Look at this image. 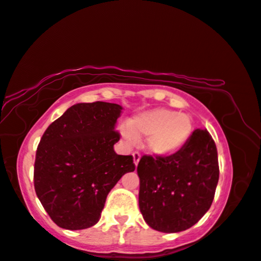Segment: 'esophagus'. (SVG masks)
Masks as SVG:
<instances>
[{
	"mask_svg": "<svg viewBox=\"0 0 261 261\" xmlns=\"http://www.w3.org/2000/svg\"><path fill=\"white\" fill-rule=\"evenodd\" d=\"M132 156H134V163H135V166L137 167L139 160H141V153L137 152V151H135L134 153H132Z\"/></svg>",
	"mask_w": 261,
	"mask_h": 261,
	"instance_id": "34e87169",
	"label": "esophagus"
}]
</instances>
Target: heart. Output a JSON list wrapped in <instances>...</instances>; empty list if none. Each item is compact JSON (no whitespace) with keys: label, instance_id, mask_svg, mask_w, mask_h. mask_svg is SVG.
Segmentation results:
<instances>
[{"label":"heart","instance_id":"obj_1","mask_svg":"<svg viewBox=\"0 0 261 261\" xmlns=\"http://www.w3.org/2000/svg\"><path fill=\"white\" fill-rule=\"evenodd\" d=\"M194 132V120L188 113L156 109L136 116L123 127L122 135L127 143L148 137L145 149L157 157H168L185 148Z\"/></svg>","mask_w":261,"mask_h":261}]
</instances>
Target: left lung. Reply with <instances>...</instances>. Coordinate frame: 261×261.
<instances>
[{
  "label": "left lung",
  "mask_w": 261,
  "mask_h": 261,
  "mask_svg": "<svg viewBox=\"0 0 261 261\" xmlns=\"http://www.w3.org/2000/svg\"><path fill=\"white\" fill-rule=\"evenodd\" d=\"M139 209L151 228L177 233L190 228L211 208L219 181L218 150L207 130L196 129L181 151L142 156Z\"/></svg>",
  "instance_id": "obj_1"
}]
</instances>
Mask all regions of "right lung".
Here are the masks:
<instances>
[{"label": "right lung", "mask_w": 261, "mask_h": 261, "mask_svg": "<svg viewBox=\"0 0 261 261\" xmlns=\"http://www.w3.org/2000/svg\"><path fill=\"white\" fill-rule=\"evenodd\" d=\"M122 106L80 102L50 124L38 145L34 188L53 222L85 229L100 219L106 196L120 177L135 170L134 157L117 155L115 130Z\"/></svg>", "instance_id": "obj_1"}]
</instances>
